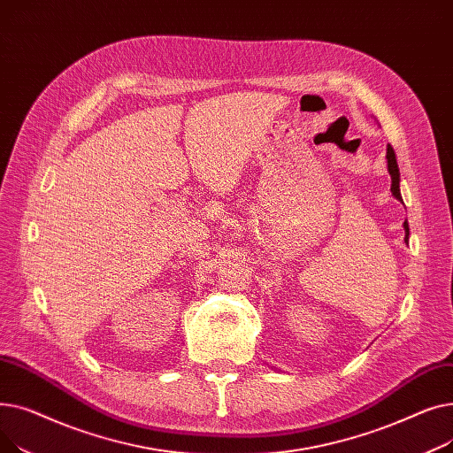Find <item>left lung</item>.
<instances>
[{
	"label": "left lung",
	"instance_id": "obj_1",
	"mask_svg": "<svg viewBox=\"0 0 453 453\" xmlns=\"http://www.w3.org/2000/svg\"><path fill=\"white\" fill-rule=\"evenodd\" d=\"M386 159H388V171L391 174V193L396 200L402 202V196H400V171H398V163H396V156H395V150L391 145H388V154H386ZM403 203V202H402ZM403 231H406V241L410 239V226H408V220L403 222Z\"/></svg>",
	"mask_w": 453,
	"mask_h": 453
}]
</instances>
